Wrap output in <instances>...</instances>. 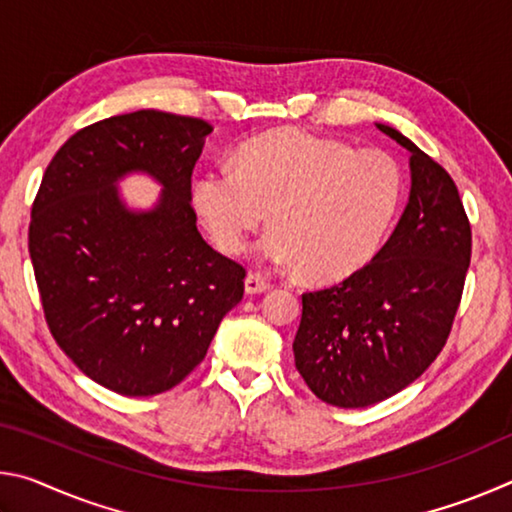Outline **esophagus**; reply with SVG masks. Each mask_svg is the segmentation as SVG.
Here are the masks:
<instances>
[{"instance_id":"1","label":"esophagus","mask_w":512,"mask_h":512,"mask_svg":"<svg viewBox=\"0 0 512 512\" xmlns=\"http://www.w3.org/2000/svg\"><path fill=\"white\" fill-rule=\"evenodd\" d=\"M244 284H246V293H262L266 289H271V282L259 273H248Z\"/></svg>"}]
</instances>
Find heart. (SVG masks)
<instances>
[{"mask_svg":"<svg viewBox=\"0 0 512 512\" xmlns=\"http://www.w3.org/2000/svg\"><path fill=\"white\" fill-rule=\"evenodd\" d=\"M402 196V173L391 155L300 128L253 137L235 155V169L214 167L194 185V207L216 248L244 253L264 223V262L298 268L314 282L352 275L375 253Z\"/></svg>","mask_w":512,"mask_h":512,"instance_id":"1","label":"heart"}]
</instances>
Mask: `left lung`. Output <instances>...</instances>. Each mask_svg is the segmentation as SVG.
<instances>
[{"label": "left lung", "instance_id": "8db88e82", "mask_svg": "<svg viewBox=\"0 0 512 512\" xmlns=\"http://www.w3.org/2000/svg\"><path fill=\"white\" fill-rule=\"evenodd\" d=\"M411 153V194L372 262L329 289L302 293L296 368L318 400L363 409L427 370L452 332L472 230L449 173L395 128Z\"/></svg>", "mask_w": 512, "mask_h": 512}]
</instances>
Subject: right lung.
Here are the masks:
<instances>
[{
  "label": "right lung",
  "mask_w": 512,
  "mask_h": 512,
  "mask_svg": "<svg viewBox=\"0 0 512 512\" xmlns=\"http://www.w3.org/2000/svg\"><path fill=\"white\" fill-rule=\"evenodd\" d=\"M210 133L203 119L160 110L97 121L60 146L33 201L29 255L49 332L119 395L178 386L244 298L246 268L196 228L192 171ZM131 170L163 185L149 213L116 194Z\"/></svg>",
  "instance_id": "obj_1"
}]
</instances>
